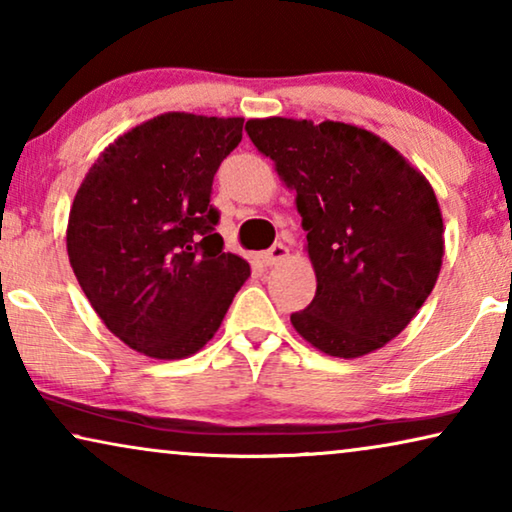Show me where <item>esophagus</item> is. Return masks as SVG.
Instances as JSON below:
<instances>
[{
  "instance_id": "1",
  "label": "esophagus",
  "mask_w": 512,
  "mask_h": 512,
  "mask_svg": "<svg viewBox=\"0 0 512 512\" xmlns=\"http://www.w3.org/2000/svg\"><path fill=\"white\" fill-rule=\"evenodd\" d=\"M286 256H288V247H286V244H284V242H274L272 247L263 254V263H265V265H277L279 261H284Z\"/></svg>"
}]
</instances>
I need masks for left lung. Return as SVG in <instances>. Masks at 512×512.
I'll list each match as a JSON object with an SVG mask.
<instances>
[{
  "label": "left lung",
  "instance_id": "left-lung-1",
  "mask_svg": "<svg viewBox=\"0 0 512 512\" xmlns=\"http://www.w3.org/2000/svg\"><path fill=\"white\" fill-rule=\"evenodd\" d=\"M256 150L298 191L316 295L291 314L318 351L360 358L397 337L432 293L443 219L429 182L397 150L342 122L249 120Z\"/></svg>",
  "mask_w": 512,
  "mask_h": 512
}]
</instances>
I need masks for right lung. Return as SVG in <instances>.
Instances as JSON below:
<instances>
[{
    "label": "right lung",
    "instance_id": "obj_1",
    "mask_svg": "<svg viewBox=\"0 0 512 512\" xmlns=\"http://www.w3.org/2000/svg\"><path fill=\"white\" fill-rule=\"evenodd\" d=\"M242 117L166 113L106 147L80 184L66 249L83 293L124 344L159 360L201 351L249 277L210 203Z\"/></svg>",
    "mask_w": 512,
    "mask_h": 512
}]
</instances>
